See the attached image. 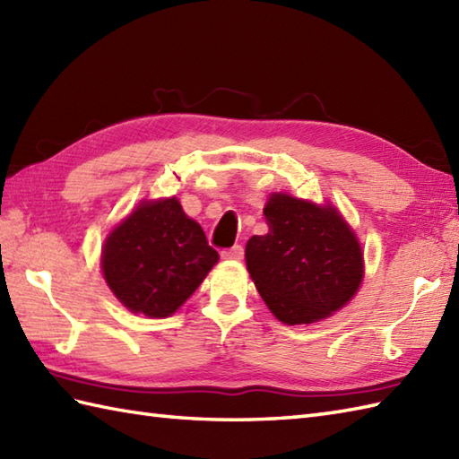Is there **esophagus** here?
Wrapping results in <instances>:
<instances>
[{
	"mask_svg": "<svg viewBox=\"0 0 459 459\" xmlns=\"http://www.w3.org/2000/svg\"><path fill=\"white\" fill-rule=\"evenodd\" d=\"M221 256H222L224 260H242V256H245V248H242L240 245H235L232 248L222 250Z\"/></svg>",
	"mask_w": 459,
	"mask_h": 459,
	"instance_id": "obj_1",
	"label": "esophagus"
}]
</instances>
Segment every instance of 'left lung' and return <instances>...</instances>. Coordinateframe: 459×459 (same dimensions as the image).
<instances>
[{
    "label": "left lung",
    "mask_w": 459,
    "mask_h": 459,
    "mask_svg": "<svg viewBox=\"0 0 459 459\" xmlns=\"http://www.w3.org/2000/svg\"><path fill=\"white\" fill-rule=\"evenodd\" d=\"M266 235L247 242V268L272 314L286 325L333 316L365 276L360 242L333 204L272 193Z\"/></svg>",
    "instance_id": "left-lung-1"
}]
</instances>
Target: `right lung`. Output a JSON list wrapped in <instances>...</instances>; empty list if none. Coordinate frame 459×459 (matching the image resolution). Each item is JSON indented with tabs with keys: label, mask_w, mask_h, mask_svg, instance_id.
I'll return each instance as SVG.
<instances>
[{
	"label": "right lung",
	"mask_w": 459,
	"mask_h": 459,
	"mask_svg": "<svg viewBox=\"0 0 459 459\" xmlns=\"http://www.w3.org/2000/svg\"><path fill=\"white\" fill-rule=\"evenodd\" d=\"M217 262L201 224L169 197L142 201L106 237L100 268L112 294L134 314L169 317Z\"/></svg>",
	"instance_id": "1"
}]
</instances>
